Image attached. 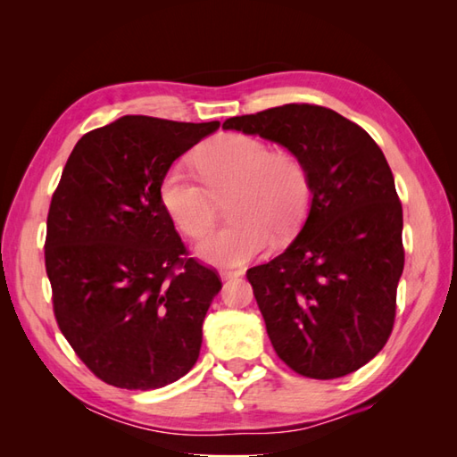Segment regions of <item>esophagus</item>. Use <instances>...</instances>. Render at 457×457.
Segmentation results:
<instances>
[{
    "mask_svg": "<svg viewBox=\"0 0 457 457\" xmlns=\"http://www.w3.org/2000/svg\"><path fill=\"white\" fill-rule=\"evenodd\" d=\"M221 280H231V278H237V277H244V270H221L220 273Z\"/></svg>",
    "mask_w": 457,
    "mask_h": 457,
    "instance_id": "esophagus-1",
    "label": "esophagus"
}]
</instances>
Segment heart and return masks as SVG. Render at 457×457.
<instances>
[{"mask_svg":"<svg viewBox=\"0 0 457 457\" xmlns=\"http://www.w3.org/2000/svg\"><path fill=\"white\" fill-rule=\"evenodd\" d=\"M204 184L174 164L162 174L159 200L184 236L208 234L216 218V198L229 200L228 228L213 231L196 247V255L213 267H239L263 253L273 229L287 236L298 228L308 206V179L295 157L270 153L251 135L229 133L212 139L196 153Z\"/></svg>","mask_w":457,"mask_h":457,"instance_id":"b5f03b06","label":"heart"}]
</instances>
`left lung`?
<instances>
[{"mask_svg": "<svg viewBox=\"0 0 457 457\" xmlns=\"http://www.w3.org/2000/svg\"><path fill=\"white\" fill-rule=\"evenodd\" d=\"M283 145L312 194L304 226L247 278L277 355L310 378L357 371L391 336L404 267L403 206L383 151L334 110L287 104L223 121Z\"/></svg>", "mask_w": 457, "mask_h": 457, "instance_id": "8db88e82", "label": "left lung"}]
</instances>
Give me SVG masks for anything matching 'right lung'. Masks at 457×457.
Returning a JSON list of instances; mask_svg holds the SVG:
<instances>
[{
    "label": "right lung",
    "instance_id": "right-lung-1",
    "mask_svg": "<svg viewBox=\"0 0 457 457\" xmlns=\"http://www.w3.org/2000/svg\"><path fill=\"white\" fill-rule=\"evenodd\" d=\"M218 128L123 115L86 133L66 161L46 220V275L58 328L108 385L161 389L200 355L221 283L184 257L159 184Z\"/></svg>",
    "mask_w": 457,
    "mask_h": 457
}]
</instances>
